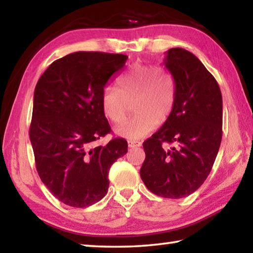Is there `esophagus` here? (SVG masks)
<instances>
[{"label":"esophagus","mask_w":253,"mask_h":253,"mask_svg":"<svg viewBox=\"0 0 253 253\" xmlns=\"http://www.w3.org/2000/svg\"><path fill=\"white\" fill-rule=\"evenodd\" d=\"M142 143L140 142H135V140H128V147L134 148V147H139Z\"/></svg>","instance_id":"1"}]
</instances>
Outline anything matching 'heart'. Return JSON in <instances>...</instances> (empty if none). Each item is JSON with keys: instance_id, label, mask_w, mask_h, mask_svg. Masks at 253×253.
I'll return each instance as SVG.
<instances>
[{"instance_id": "obj_1", "label": "heart", "mask_w": 253, "mask_h": 253, "mask_svg": "<svg viewBox=\"0 0 253 253\" xmlns=\"http://www.w3.org/2000/svg\"><path fill=\"white\" fill-rule=\"evenodd\" d=\"M118 88L107 85L100 102L105 116L115 124L124 121L128 102L134 100V117L121 124L116 132L127 139L143 138L155 130L172 114L175 104V84L163 68L134 63L118 78Z\"/></svg>"}]
</instances>
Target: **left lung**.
Segmentation results:
<instances>
[{"mask_svg": "<svg viewBox=\"0 0 253 253\" xmlns=\"http://www.w3.org/2000/svg\"><path fill=\"white\" fill-rule=\"evenodd\" d=\"M164 65L175 84V104L164 125L143 143L140 177L152 193L182 199L202 185L212 169L222 139L219 84L190 51L172 48ZM164 143H174L166 149Z\"/></svg>", "mask_w": 253, "mask_h": 253, "instance_id": "left-lung-1", "label": "left lung"}]
</instances>
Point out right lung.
<instances>
[{
    "mask_svg": "<svg viewBox=\"0 0 253 253\" xmlns=\"http://www.w3.org/2000/svg\"><path fill=\"white\" fill-rule=\"evenodd\" d=\"M127 55L79 51L55 60L34 89L30 126L36 168L62 203L90 207L108 192L110 166L127 153V142L93 143L110 132L100 97Z\"/></svg>",
    "mask_w": 253,
    "mask_h": 253,
    "instance_id": "add662e5",
    "label": "right lung"
}]
</instances>
